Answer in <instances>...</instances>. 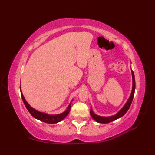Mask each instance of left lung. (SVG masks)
Returning <instances> with one entry per match:
<instances>
[{
  "mask_svg": "<svg viewBox=\"0 0 155 155\" xmlns=\"http://www.w3.org/2000/svg\"><path fill=\"white\" fill-rule=\"evenodd\" d=\"M132 76H133V90H132V92H131L130 98H128L127 103H126L125 105L123 107V108L120 110V111L117 113V114H115L113 116L111 117H101V116H98V115H96L95 114H94V112L92 111V109H90V115L92 117V118L98 123H103V124H107V123H109L111 122L114 121V120H117L120 118V117H122L127 112L128 109L130 108L131 103H132V101L133 99V97H134V94H135V76H134V73H133V71L132 70Z\"/></svg>",
  "mask_w": 155,
  "mask_h": 155,
  "instance_id": "left-lung-1",
  "label": "left lung"
}]
</instances>
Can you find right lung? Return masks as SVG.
<instances>
[{"mask_svg":"<svg viewBox=\"0 0 155 155\" xmlns=\"http://www.w3.org/2000/svg\"><path fill=\"white\" fill-rule=\"evenodd\" d=\"M21 96H22V99L23 101V103H24L26 107V108L27 109L28 112L31 114V115H32L33 117H35V118L40 120L41 122L48 123V124H55V123L61 121V120H64L65 117L67 116L68 114H69V112L70 111V109H71V106H70V105L68 106L66 111H64V113H62L61 114L48 115V114H44V113L39 112L34 109H33L32 107H31L29 104L27 103V102L25 101V99L24 98V96H23L22 92H21Z\"/></svg>","mask_w":155,"mask_h":155,"instance_id":"1","label":"right lung"}]
</instances>
